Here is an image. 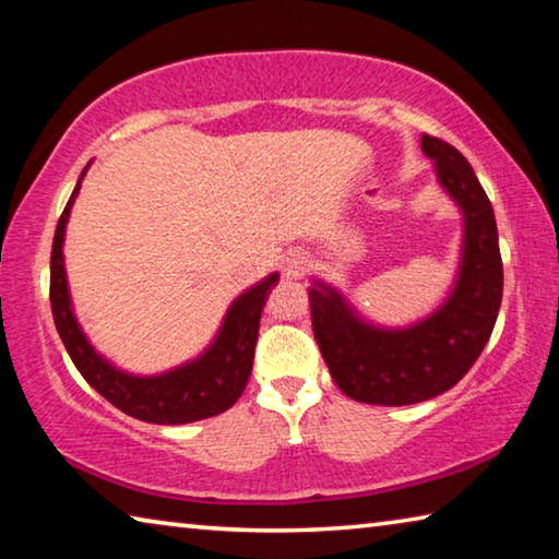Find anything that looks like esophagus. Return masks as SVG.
Here are the masks:
<instances>
[{"instance_id":"obj_1","label":"esophagus","mask_w":559,"mask_h":559,"mask_svg":"<svg viewBox=\"0 0 559 559\" xmlns=\"http://www.w3.org/2000/svg\"><path fill=\"white\" fill-rule=\"evenodd\" d=\"M308 271H310V261L306 253H290L286 263H283V273H286L288 278H302Z\"/></svg>"}]
</instances>
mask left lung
Returning a JSON list of instances; mask_svg holds the SVG:
<instances>
[{
  "label": "left lung",
  "instance_id": "obj_1",
  "mask_svg": "<svg viewBox=\"0 0 559 559\" xmlns=\"http://www.w3.org/2000/svg\"><path fill=\"white\" fill-rule=\"evenodd\" d=\"M441 187L463 212V259L449 300L404 330L374 328L335 288L310 286V318L335 384L349 400L380 406L427 402L451 390L484 353L503 298V261L486 189L456 147L421 135Z\"/></svg>",
  "mask_w": 559,
  "mask_h": 559
}]
</instances>
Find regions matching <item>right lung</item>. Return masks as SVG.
Returning <instances> with one entry per match:
<instances>
[{"label": "right lung", "instance_id": "obj_1", "mask_svg": "<svg viewBox=\"0 0 559 559\" xmlns=\"http://www.w3.org/2000/svg\"><path fill=\"white\" fill-rule=\"evenodd\" d=\"M83 169L66 210L56 224L51 246V313L66 349L73 359L75 370L83 374L93 390L106 396L128 416L150 424H189L210 419L234 406L249 382L253 367V349H257L261 310L266 306L271 288L278 283V273L263 278L257 286L241 293L231 302L229 313L224 318L219 335L206 353L177 367L173 372L157 377H132L106 362L96 349L91 347L86 335L81 333L71 310L69 286H66L63 269V231L69 222L75 194L81 189Z\"/></svg>", "mask_w": 559, "mask_h": 559}]
</instances>
